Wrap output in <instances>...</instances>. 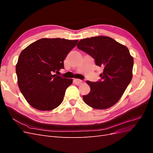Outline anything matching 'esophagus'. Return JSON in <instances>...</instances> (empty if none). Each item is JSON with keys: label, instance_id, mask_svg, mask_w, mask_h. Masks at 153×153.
<instances>
[{"label": "esophagus", "instance_id": "1", "mask_svg": "<svg viewBox=\"0 0 153 153\" xmlns=\"http://www.w3.org/2000/svg\"><path fill=\"white\" fill-rule=\"evenodd\" d=\"M74 83H75L76 85H80L82 84L83 81H82L81 80H79V79H75V80H74Z\"/></svg>", "mask_w": 153, "mask_h": 153}]
</instances>
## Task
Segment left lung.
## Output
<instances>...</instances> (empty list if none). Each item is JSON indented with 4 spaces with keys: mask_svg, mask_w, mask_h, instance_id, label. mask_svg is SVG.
I'll return each instance as SVG.
<instances>
[{
    "mask_svg": "<svg viewBox=\"0 0 153 153\" xmlns=\"http://www.w3.org/2000/svg\"><path fill=\"white\" fill-rule=\"evenodd\" d=\"M77 47L94 59L103 68L101 80L87 81L91 91L83 96L84 102L94 109L114 106L121 98L133 76V58L128 48L108 36H100L81 39Z\"/></svg>",
    "mask_w": 153,
    "mask_h": 153,
    "instance_id": "8db88e82",
    "label": "left lung"
}]
</instances>
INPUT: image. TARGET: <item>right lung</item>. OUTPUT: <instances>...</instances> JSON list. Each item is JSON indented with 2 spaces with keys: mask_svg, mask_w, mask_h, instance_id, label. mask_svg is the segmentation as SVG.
Masks as SVG:
<instances>
[{
  "mask_svg": "<svg viewBox=\"0 0 153 153\" xmlns=\"http://www.w3.org/2000/svg\"><path fill=\"white\" fill-rule=\"evenodd\" d=\"M78 40L42 38L22 51L16 65L18 85L32 107L52 110L61 104L73 79L55 72L64 68V61Z\"/></svg>",
  "mask_w": 153,
  "mask_h": 153,
  "instance_id": "obj_1",
  "label": "right lung"
}]
</instances>
